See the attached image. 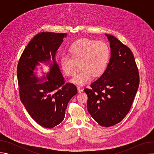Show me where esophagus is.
<instances>
[{"label":"esophagus","mask_w":154,"mask_h":154,"mask_svg":"<svg viewBox=\"0 0 154 154\" xmlns=\"http://www.w3.org/2000/svg\"><path fill=\"white\" fill-rule=\"evenodd\" d=\"M77 90H78V92H79V93H81V92L83 91V89L81 87H79V86L77 87Z\"/></svg>","instance_id":"esophagus-1"}]
</instances>
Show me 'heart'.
I'll return each mask as SVG.
<instances>
[{"mask_svg":"<svg viewBox=\"0 0 154 154\" xmlns=\"http://www.w3.org/2000/svg\"><path fill=\"white\" fill-rule=\"evenodd\" d=\"M71 57L64 55L60 60L61 68L67 76H74L72 83L84 85L92 76H100L106 70L109 58V50L106 43L88 39H79L73 42L69 49Z\"/></svg>","mask_w":154,"mask_h":154,"instance_id":"1","label":"heart"}]
</instances>
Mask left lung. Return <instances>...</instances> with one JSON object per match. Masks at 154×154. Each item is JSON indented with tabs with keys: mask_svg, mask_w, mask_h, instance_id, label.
<instances>
[{
	"mask_svg": "<svg viewBox=\"0 0 154 154\" xmlns=\"http://www.w3.org/2000/svg\"><path fill=\"white\" fill-rule=\"evenodd\" d=\"M105 35L111 49L110 59L102 75L84 91L91 117L100 125L110 127L120 122L128 113L138 89L140 77L130 49L116 37Z\"/></svg>",
	"mask_w": 154,
	"mask_h": 154,
	"instance_id": "1",
	"label": "left lung"
}]
</instances>
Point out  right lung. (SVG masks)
Listing matches in <instances>:
<instances>
[{
	"mask_svg": "<svg viewBox=\"0 0 154 154\" xmlns=\"http://www.w3.org/2000/svg\"><path fill=\"white\" fill-rule=\"evenodd\" d=\"M66 33L41 32L30 41L19 59L17 76L20 99L30 116L40 125L51 128L64 119L70 99L77 94L75 85L64 83L55 60ZM39 63L50 66L41 78L35 71Z\"/></svg>",
	"mask_w": 154,
	"mask_h": 154,
	"instance_id": "1",
	"label": "right lung"
}]
</instances>
